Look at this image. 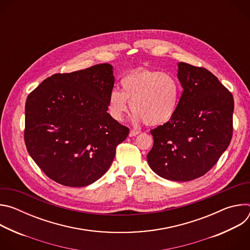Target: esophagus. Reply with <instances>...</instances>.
<instances>
[{
  "label": "esophagus",
  "instance_id": "34e87169",
  "mask_svg": "<svg viewBox=\"0 0 250 250\" xmlns=\"http://www.w3.org/2000/svg\"><path fill=\"white\" fill-rule=\"evenodd\" d=\"M139 132H140V131H138V130L131 129V130L129 131V136H130V137H131V136H135V135H137Z\"/></svg>",
  "mask_w": 250,
  "mask_h": 250
}]
</instances>
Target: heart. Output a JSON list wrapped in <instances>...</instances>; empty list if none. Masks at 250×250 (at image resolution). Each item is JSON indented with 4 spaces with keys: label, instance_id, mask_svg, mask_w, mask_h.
I'll use <instances>...</instances> for the list:
<instances>
[{
    "label": "heart",
    "instance_id": "heart-1",
    "mask_svg": "<svg viewBox=\"0 0 250 250\" xmlns=\"http://www.w3.org/2000/svg\"><path fill=\"white\" fill-rule=\"evenodd\" d=\"M122 92L114 89L108 102L111 117L123 122L130 108L136 121L148 125H160L175 115L180 100V84L171 74L160 71L137 69L125 75Z\"/></svg>",
    "mask_w": 250,
    "mask_h": 250
}]
</instances>
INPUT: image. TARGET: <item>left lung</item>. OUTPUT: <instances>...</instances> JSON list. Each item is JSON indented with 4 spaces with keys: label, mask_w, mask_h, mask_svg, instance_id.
<instances>
[{
    "label": "left lung",
    "mask_w": 250,
    "mask_h": 250,
    "mask_svg": "<svg viewBox=\"0 0 250 250\" xmlns=\"http://www.w3.org/2000/svg\"><path fill=\"white\" fill-rule=\"evenodd\" d=\"M183 93L173 118L151 129L150 168L172 181H191L220 159L232 136V94L208 70L178 63Z\"/></svg>",
    "instance_id": "8db88e82"
}]
</instances>
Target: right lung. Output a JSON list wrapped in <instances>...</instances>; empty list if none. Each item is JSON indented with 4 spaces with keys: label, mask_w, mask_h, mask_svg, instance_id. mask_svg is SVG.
Returning a JSON list of instances; mask_svg holds the SVG:
<instances>
[{
    "label": "right lung",
    "mask_w": 250,
    "mask_h": 250,
    "mask_svg": "<svg viewBox=\"0 0 250 250\" xmlns=\"http://www.w3.org/2000/svg\"><path fill=\"white\" fill-rule=\"evenodd\" d=\"M114 82L113 66L97 64L54 74L27 96L26 149L51 180L84 187L111 167L129 132L106 112Z\"/></svg>",
    "instance_id": "add662e5"
}]
</instances>
